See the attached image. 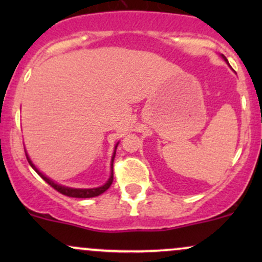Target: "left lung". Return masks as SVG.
<instances>
[{"label":"left lung","instance_id":"8db88e82","mask_svg":"<svg viewBox=\"0 0 262 262\" xmlns=\"http://www.w3.org/2000/svg\"><path fill=\"white\" fill-rule=\"evenodd\" d=\"M221 56H222V58H223V59H224V61H225V62H227V64H228V65H229V62H228V60H227V58H225V56L223 55V54H221Z\"/></svg>","mask_w":262,"mask_h":262}]
</instances>
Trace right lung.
I'll return each mask as SVG.
<instances>
[{
  "label": "right lung",
  "mask_w": 262,
  "mask_h": 262,
  "mask_svg": "<svg viewBox=\"0 0 262 262\" xmlns=\"http://www.w3.org/2000/svg\"><path fill=\"white\" fill-rule=\"evenodd\" d=\"M118 144H119V141L116 144V146H114L112 160H111V175H110V179L107 180L106 183H103V185L100 186V187H96V188H73V187H68V186L59 185V183H56L55 181H53L52 179H49V177H48V176H45L43 172H40V171L38 170V167L35 166L34 164H33L32 160H31V158H29V155L27 154V151H26V156H27V160H28V162H29V165H31V166L33 167V170H34L35 172H37L38 175L40 176L45 182L49 183V185L52 186L53 188H55L56 191L60 192V193L65 194V196H68V197L91 198V197L100 196V194L103 193L104 191H107V189L110 188V186L112 185V182H113V161H114V158H116V150H117V146H118Z\"/></svg>",
  "instance_id": "1"
}]
</instances>
